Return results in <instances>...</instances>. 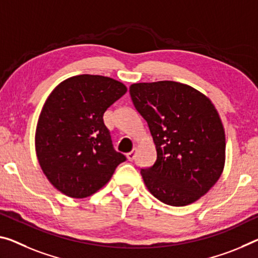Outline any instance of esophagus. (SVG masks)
I'll list each match as a JSON object with an SVG mask.
<instances>
[{"label":"esophagus","instance_id":"obj_1","mask_svg":"<svg viewBox=\"0 0 258 258\" xmlns=\"http://www.w3.org/2000/svg\"><path fill=\"white\" fill-rule=\"evenodd\" d=\"M126 157H127L128 161H133V159L136 158V151H131V153L126 155Z\"/></svg>","mask_w":258,"mask_h":258}]
</instances>
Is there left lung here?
Segmentation results:
<instances>
[{
  "label": "left lung",
  "mask_w": 258,
  "mask_h": 258,
  "mask_svg": "<svg viewBox=\"0 0 258 258\" xmlns=\"http://www.w3.org/2000/svg\"><path fill=\"white\" fill-rule=\"evenodd\" d=\"M130 94L157 151L154 165L141 169L146 187L172 207L198 201L225 165V132L215 105L198 89L169 80L133 84Z\"/></svg>",
  "instance_id": "8db88e82"
}]
</instances>
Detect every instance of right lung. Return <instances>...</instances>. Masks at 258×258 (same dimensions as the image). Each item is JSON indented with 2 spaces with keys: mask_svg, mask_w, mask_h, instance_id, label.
Here are the masks:
<instances>
[{
  "mask_svg": "<svg viewBox=\"0 0 258 258\" xmlns=\"http://www.w3.org/2000/svg\"><path fill=\"white\" fill-rule=\"evenodd\" d=\"M127 92L103 76L80 75L60 83L41 110L35 132L39 164L52 186L73 199L101 189L126 157L113 149L103 114Z\"/></svg>",
  "mask_w": 258,
  "mask_h": 258,
  "instance_id": "right-lung-1",
  "label": "right lung"
}]
</instances>
